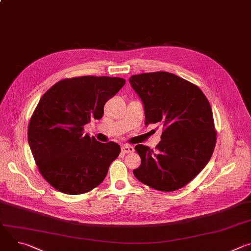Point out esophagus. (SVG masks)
Returning <instances> with one entry per match:
<instances>
[{
    "label": "esophagus",
    "instance_id": "34e87169",
    "mask_svg": "<svg viewBox=\"0 0 251 251\" xmlns=\"http://www.w3.org/2000/svg\"><path fill=\"white\" fill-rule=\"evenodd\" d=\"M121 151H122L124 154H130V153H133V152H134V148H133L131 145H124V146H122Z\"/></svg>",
    "mask_w": 251,
    "mask_h": 251
}]
</instances>
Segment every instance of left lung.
Listing matches in <instances>:
<instances>
[{
	"label": "left lung",
	"mask_w": 251,
	"mask_h": 251,
	"mask_svg": "<svg viewBox=\"0 0 251 251\" xmlns=\"http://www.w3.org/2000/svg\"><path fill=\"white\" fill-rule=\"evenodd\" d=\"M145 108V124L162 125L155 150L139 144L141 158L133 170L138 180L158 191L185 187L208 163L217 143L210 104L194 83L166 71L129 79Z\"/></svg>",
	"instance_id": "1"
}]
</instances>
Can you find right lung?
Here are the masks:
<instances>
[{
  "mask_svg": "<svg viewBox=\"0 0 251 251\" xmlns=\"http://www.w3.org/2000/svg\"><path fill=\"white\" fill-rule=\"evenodd\" d=\"M125 84L109 76L65 78L41 98L27 128L28 144L45 180L66 195L85 194L98 187L121 148L84 135V125L101 119L107 100Z\"/></svg>",
  "mask_w": 251,
  "mask_h": 251,
  "instance_id": "right-lung-1",
  "label": "right lung"
}]
</instances>
